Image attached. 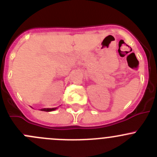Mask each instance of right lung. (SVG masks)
Returning a JSON list of instances; mask_svg holds the SVG:
<instances>
[{
  "mask_svg": "<svg viewBox=\"0 0 157 157\" xmlns=\"http://www.w3.org/2000/svg\"><path fill=\"white\" fill-rule=\"evenodd\" d=\"M56 109V108H52V109H41V111H45V112H51V111H54Z\"/></svg>",
  "mask_w": 157,
  "mask_h": 157,
  "instance_id": "obj_1",
  "label": "right lung"
}]
</instances>
